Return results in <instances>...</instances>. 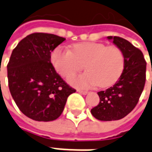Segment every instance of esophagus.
<instances>
[{"label":"esophagus","instance_id":"34e87169","mask_svg":"<svg viewBox=\"0 0 152 152\" xmlns=\"http://www.w3.org/2000/svg\"><path fill=\"white\" fill-rule=\"evenodd\" d=\"M77 92H79V93H81V94H83V95H86L88 93L87 91H84V90H77Z\"/></svg>","mask_w":152,"mask_h":152}]
</instances>
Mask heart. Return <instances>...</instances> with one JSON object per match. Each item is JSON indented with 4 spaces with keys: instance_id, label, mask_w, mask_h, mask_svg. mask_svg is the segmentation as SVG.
<instances>
[{
    "instance_id": "1",
    "label": "heart",
    "mask_w": 152,
    "mask_h": 152,
    "mask_svg": "<svg viewBox=\"0 0 152 152\" xmlns=\"http://www.w3.org/2000/svg\"><path fill=\"white\" fill-rule=\"evenodd\" d=\"M50 59L55 70L66 77L82 71L86 66L88 72L69 79L72 85L79 87L111 86L122 75L125 62L123 51L118 47L94 42L76 44L71 51L58 47Z\"/></svg>"
}]
</instances>
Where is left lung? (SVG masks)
<instances>
[{"label":"left lung","mask_w":152,"mask_h":152,"mask_svg":"<svg viewBox=\"0 0 152 152\" xmlns=\"http://www.w3.org/2000/svg\"><path fill=\"white\" fill-rule=\"evenodd\" d=\"M107 39L121 49L125 62L123 73L116 83L97 92L100 102L91 113L101 121L118 120L129 114L138 103L145 83L146 62L142 52L123 38L108 36Z\"/></svg>","instance_id":"1"}]
</instances>
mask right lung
Instances as JSON below:
<instances>
[{
    "label": "right lung",
    "mask_w": 152,
    "mask_h": 152,
    "mask_svg": "<svg viewBox=\"0 0 152 152\" xmlns=\"http://www.w3.org/2000/svg\"><path fill=\"white\" fill-rule=\"evenodd\" d=\"M66 40L34 33L22 39L7 64L9 90L17 106L36 121H52L62 113L67 97L76 92L55 71L51 52Z\"/></svg>",
    "instance_id": "obj_1"
}]
</instances>
